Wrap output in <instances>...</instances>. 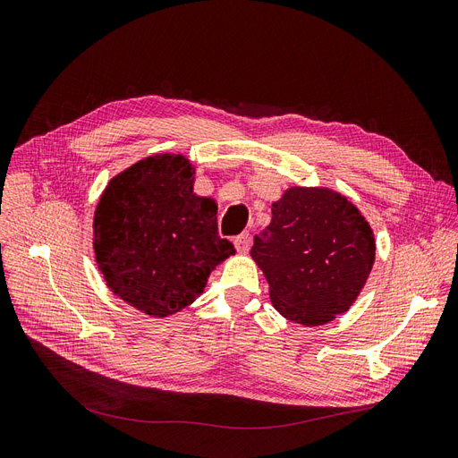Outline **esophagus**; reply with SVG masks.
<instances>
[{
    "mask_svg": "<svg viewBox=\"0 0 458 458\" xmlns=\"http://www.w3.org/2000/svg\"><path fill=\"white\" fill-rule=\"evenodd\" d=\"M233 247H235V250L240 252V254H247L249 249H250V235L247 232L237 235L235 240H233Z\"/></svg>",
    "mask_w": 458,
    "mask_h": 458,
    "instance_id": "1",
    "label": "esophagus"
}]
</instances>
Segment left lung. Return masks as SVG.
<instances>
[{"label":"left lung","mask_w":458,"mask_h":458,"mask_svg":"<svg viewBox=\"0 0 458 458\" xmlns=\"http://www.w3.org/2000/svg\"><path fill=\"white\" fill-rule=\"evenodd\" d=\"M250 258L286 320L326 326L346 312L367 284L374 232L348 198L329 187H290L254 235Z\"/></svg>","instance_id":"1"}]
</instances>
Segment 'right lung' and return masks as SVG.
<instances>
[{"label": "right lung", "instance_id": "right-lung-1", "mask_svg": "<svg viewBox=\"0 0 458 458\" xmlns=\"http://www.w3.org/2000/svg\"><path fill=\"white\" fill-rule=\"evenodd\" d=\"M183 153H155L108 182L93 215V249L108 290L151 318L204 293L211 271L235 254L216 233L213 198L192 192Z\"/></svg>", "mask_w": 458, "mask_h": 458}]
</instances>
